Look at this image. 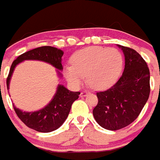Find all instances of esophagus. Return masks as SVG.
<instances>
[{
	"instance_id": "34e87169",
	"label": "esophagus",
	"mask_w": 160,
	"mask_h": 160,
	"mask_svg": "<svg viewBox=\"0 0 160 160\" xmlns=\"http://www.w3.org/2000/svg\"><path fill=\"white\" fill-rule=\"evenodd\" d=\"M88 94H89L88 91H86V90H83L82 92L80 93V97H85V96H86Z\"/></svg>"
}]
</instances>
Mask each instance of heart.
Instances as JSON below:
<instances>
[{
    "label": "heart",
    "mask_w": 160,
    "mask_h": 160,
    "mask_svg": "<svg viewBox=\"0 0 160 160\" xmlns=\"http://www.w3.org/2000/svg\"><path fill=\"white\" fill-rule=\"evenodd\" d=\"M71 64L65 69L69 82L78 86L86 75L87 83L91 87L105 90L119 79L123 58L116 49L90 46L76 51L71 57Z\"/></svg>",
    "instance_id": "1"
}]
</instances>
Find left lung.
<instances>
[{
  "label": "left lung",
  "mask_w": 160,
  "mask_h": 160,
  "mask_svg": "<svg viewBox=\"0 0 160 160\" xmlns=\"http://www.w3.org/2000/svg\"><path fill=\"white\" fill-rule=\"evenodd\" d=\"M124 52V72L113 86L96 93L97 105L93 115L100 126L118 130L138 118L150 93L149 70L145 60L134 49L119 46Z\"/></svg>",
  "instance_id": "obj_1"
}]
</instances>
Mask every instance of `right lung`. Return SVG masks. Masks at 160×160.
Instances as JSON below:
<instances>
[{
	"label": "right lung",
	"mask_w": 160,
	"mask_h": 160,
	"mask_svg": "<svg viewBox=\"0 0 160 160\" xmlns=\"http://www.w3.org/2000/svg\"><path fill=\"white\" fill-rule=\"evenodd\" d=\"M63 54L62 51L52 46H41L19 55L13 61L9 71L6 79L7 90L14 69L20 62L26 60H42L61 70L63 69L61 64ZM59 74L60 75V73ZM80 94V92L70 91L64 85H60L52 100L44 109L35 112H23L16 107H14V109L19 119L26 126L38 132L48 133L57 129L65 122L73 102L79 98Z\"/></svg>",
	"instance_id": "obj_1"
}]
</instances>
